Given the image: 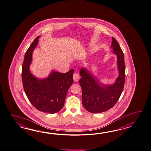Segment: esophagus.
Instances as JSON below:
<instances>
[{"instance_id": "esophagus-1", "label": "esophagus", "mask_w": 151, "mask_h": 151, "mask_svg": "<svg viewBox=\"0 0 151 151\" xmlns=\"http://www.w3.org/2000/svg\"><path fill=\"white\" fill-rule=\"evenodd\" d=\"M73 78L75 82H77L80 80V76L77 73H74L73 75Z\"/></svg>"}]
</instances>
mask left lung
I'll return each mask as SVG.
<instances>
[{"mask_svg":"<svg viewBox=\"0 0 151 151\" xmlns=\"http://www.w3.org/2000/svg\"><path fill=\"white\" fill-rule=\"evenodd\" d=\"M111 47L117 56L119 71V75L114 84L106 86L101 83L83 68L80 71L82 104L87 111L92 113L104 112L114 107L124 90L126 76L124 52L117 40L113 37Z\"/></svg>","mask_w":151,"mask_h":151,"instance_id":"left-lung-1","label":"left lung"}]
</instances>
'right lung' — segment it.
Wrapping results in <instances>:
<instances>
[{
	"mask_svg": "<svg viewBox=\"0 0 151 151\" xmlns=\"http://www.w3.org/2000/svg\"><path fill=\"white\" fill-rule=\"evenodd\" d=\"M39 37L36 38L25 54L22 71L23 85L27 97L34 107L41 111L54 114L64 106L68 91L74 82V69L66 73L53 71L44 79L34 76L29 67Z\"/></svg>",
	"mask_w": 151,
	"mask_h": 151,
	"instance_id": "add662e5",
	"label": "right lung"
}]
</instances>
